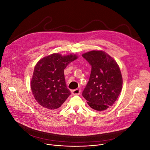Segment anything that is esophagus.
<instances>
[{
	"label": "esophagus",
	"mask_w": 150,
	"mask_h": 150,
	"mask_svg": "<svg viewBox=\"0 0 150 150\" xmlns=\"http://www.w3.org/2000/svg\"><path fill=\"white\" fill-rule=\"evenodd\" d=\"M72 94H74V95H80L81 93V89H74L72 91Z\"/></svg>",
	"instance_id": "esophagus-1"
}]
</instances>
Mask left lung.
Wrapping results in <instances>:
<instances>
[{"mask_svg":"<svg viewBox=\"0 0 150 150\" xmlns=\"http://www.w3.org/2000/svg\"><path fill=\"white\" fill-rule=\"evenodd\" d=\"M82 56L91 66L89 80L82 95L91 108L104 111L114 103L121 92L123 80L120 68L103 51L93 50Z\"/></svg>","mask_w":150,"mask_h":150,"instance_id":"obj_1","label":"left lung"}]
</instances>
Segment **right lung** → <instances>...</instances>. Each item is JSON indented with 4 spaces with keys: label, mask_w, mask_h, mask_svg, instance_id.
I'll return each mask as SVG.
<instances>
[{
    "label": "right lung",
    "mask_w": 150,
    "mask_h": 150,
    "mask_svg": "<svg viewBox=\"0 0 150 150\" xmlns=\"http://www.w3.org/2000/svg\"><path fill=\"white\" fill-rule=\"evenodd\" d=\"M76 55L61 56L53 53L36 64L31 81V88L38 103L47 110L57 109L71 94L67 88L64 70Z\"/></svg>",
    "instance_id": "1"
}]
</instances>
